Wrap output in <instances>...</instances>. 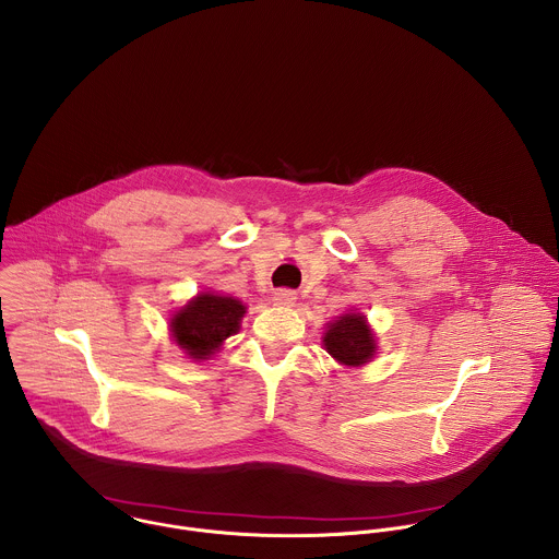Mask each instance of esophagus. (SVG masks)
<instances>
[{"instance_id": "1", "label": "esophagus", "mask_w": 559, "mask_h": 559, "mask_svg": "<svg viewBox=\"0 0 559 559\" xmlns=\"http://www.w3.org/2000/svg\"><path fill=\"white\" fill-rule=\"evenodd\" d=\"M295 301H297L295 293H293V290H286V288H282V290H275V295H273V304H275V306H284V308H290V306H295Z\"/></svg>"}]
</instances>
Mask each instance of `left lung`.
<instances>
[{
	"instance_id": "1",
	"label": "left lung",
	"mask_w": 559,
	"mask_h": 559,
	"mask_svg": "<svg viewBox=\"0 0 559 559\" xmlns=\"http://www.w3.org/2000/svg\"><path fill=\"white\" fill-rule=\"evenodd\" d=\"M328 354L345 367H362L376 354V336L360 312H347L328 323L323 334Z\"/></svg>"
}]
</instances>
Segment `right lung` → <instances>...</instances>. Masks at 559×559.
<instances>
[{
  "label": "right lung",
  "mask_w": 559,
  "mask_h": 559,
  "mask_svg": "<svg viewBox=\"0 0 559 559\" xmlns=\"http://www.w3.org/2000/svg\"><path fill=\"white\" fill-rule=\"evenodd\" d=\"M247 306L234 297L199 293L170 317L173 341L192 360H207L225 338L240 330Z\"/></svg>",
  "instance_id": "obj_1"
}]
</instances>
